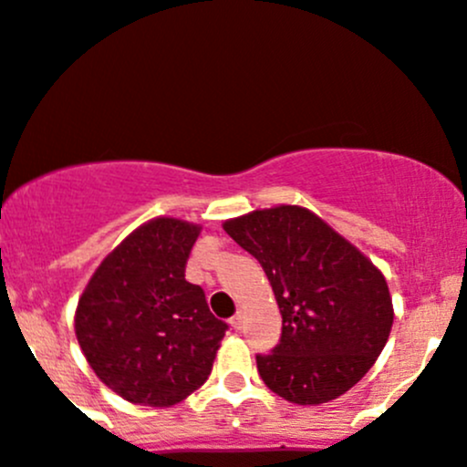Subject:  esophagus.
I'll list each match as a JSON object with an SVG mask.
<instances>
[{
	"label": "esophagus",
	"mask_w": 467,
	"mask_h": 467,
	"mask_svg": "<svg viewBox=\"0 0 467 467\" xmlns=\"http://www.w3.org/2000/svg\"><path fill=\"white\" fill-rule=\"evenodd\" d=\"M230 326H233L234 330H242V327H244V315H242V312H237V315L230 319Z\"/></svg>",
	"instance_id": "34e87169"
}]
</instances>
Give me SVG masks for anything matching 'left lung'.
Returning <instances> with one entry per match:
<instances>
[{
    "label": "left lung",
    "mask_w": 467,
    "mask_h": 467,
    "mask_svg": "<svg viewBox=\"0 0 467 467\" xmlns=\"http://www.w3.org/2000/svg\"><path fill=\"white\" fill-rule=\"evenodd\" d=\"M223 230L259 261L284 319L275 350L257 355L265 386L319 406L361 381L394 321L381 270L308 208L253 210Z\"/></svg>",
    "instance_id": "1"
}]
</instances>
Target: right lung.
I'll return each mask as SVG.
<instances>
[{
	"instance_id": "right-lung-1",
	"label": "right lung",
	"mask_w": 467,
	"mask_h": 467,
	"mask_svg": "<svg viewBox=\"0 0 467 467\" xmlns=\"http://www.w3.org/2000/svg\"><path fill=\"white\" fill-rule=\"evenodd\" d=\"M202 225L141 223L99 264L75 310V335L101 383L135 406L171 408L206 383L228 330L186 281Z\"/></svg>"
}]
</instances>
